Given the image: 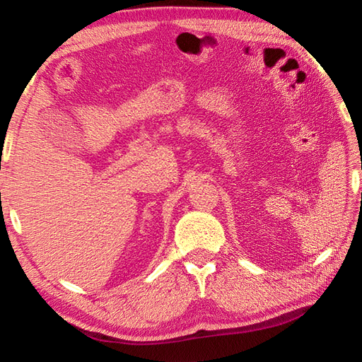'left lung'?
<instances>
[{"label":"left lung","mask_w":362,"mask_h":362,"mask_svg":"<svg viewBox=\"0 0 362 362\" xmlns=\"http://www.w3.org/2000/svg\"><path fill=\"white\" fill-rule=\"evenodd\" d=\"M361 198H362V193H361Z\"/></svg>","instance_id":"left-lung-1"}]
</instances>
